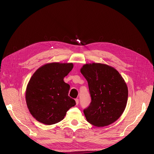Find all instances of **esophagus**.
<instances>
[{"mask_svg": "<svg viewBox=\"0 0 154 154\" xmlns=\"http://www.w3.org/2000/svg\"><path fill=\"white\" fill-rule=\"evenodd\" d=\"M79 99H78V98H76V99H75V102H76V104H77V105H78V104H79Z\"/></svg>", "mask_w": 154, "mask_h": 154, "instance_id": "1", "label": "esophagus"}]
</instances>
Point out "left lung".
I'll return each mask as SVG.
<instances>
[{"mask_svg": "<svg viewBox=\"0 0 154 154\" xmlns=\"http://www.w3.org/2000/svg\"><path fill=\"white\" fill-rule=\"evenodd\" d=\"M81 72L88 83L91 103L83 113L87 121L103 127L113 123L126 108L127 85L118 71L108 65L85 64Z\"/></svg>", "mask_w": 154, "mask_h": 154, "instance_id": "obj_1", "label": "left lung"}]
</instances>
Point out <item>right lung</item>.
Wrapping results in <instances>:
<instances>
[{
    "mask_svg": "<svg viewBox=\"0 0 154 154\" xmlns=\"http://www.w3.org/2000/svg\"><path fill=\"white\" fill-rule=\"evenodd\" d=\"M72 63L58 62L43 65L33 74L28 82L26 100L30 113L46 125L58 123L67 111L76 105L69 96L70 85L64 77L71 71Z\"/></svg>",
    "mask_w": 154,
    "mask_h": 154,
    "instance_id": "obj_1",
    "label": "right lung"
}]
</instances>
